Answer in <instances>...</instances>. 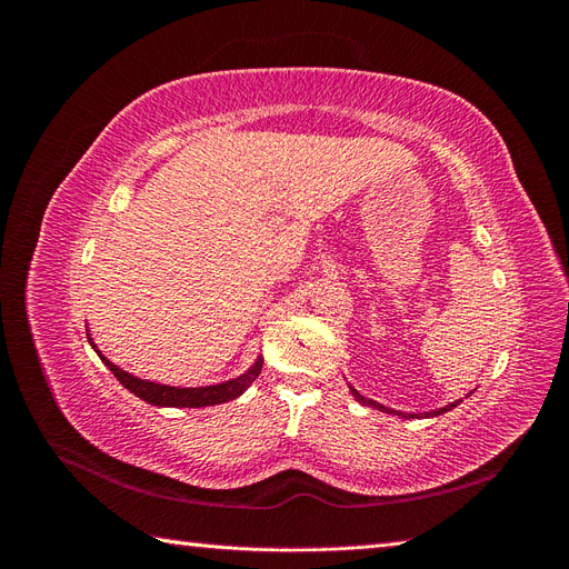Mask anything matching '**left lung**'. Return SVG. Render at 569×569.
<instances>
[{
  "mask_svg": "<svg viewBox=\"0 0 569 569\" xmlns=\"http://www.w3.org/2000/svg\"><path fill=\"white\" fill-rule=\"evenodd\" d=\"M349 391L353 393V399L358 401V403H363V406H370V408H375V410H382V412H393V416H401V418H437V416H443V412H449V410H453L460 401H453V403H449V406H443V408H437V410H429V412H399V410H393V408H387V406H382V403H377V401H372V399H366L363 393H358L351 385H349ZM472 393V391H470Z\"/></svg>",
  "mask_w": 569,
  "mask_h": 569,
  "instance_id": "1",
  "label": "left lung"
}]
</instances>
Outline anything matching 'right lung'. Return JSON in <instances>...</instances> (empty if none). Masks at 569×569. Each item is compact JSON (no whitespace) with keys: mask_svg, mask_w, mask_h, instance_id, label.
I'll return each mask as SVG.
<instances>
[{"mask_svg":"<svg viewBox=\"0 0 569 569\" xmlns=\"http://www.w3.org/2000/svg\"><path fill=\"white\" fill-rule=\"evenodd\" d=\"M88 339L92 343V349L97 351V356L101 358V363H104L116 375V380L120 385H123L128 391H132L134 396H140L142 401H147L151 406H161V408H203V406H216V403L232 401L251 387V382L256 380L258 375H261V368H263V356H258L253 360V366L247 372L234 377V380L220 382V385H209V387H170V385L140 380V377H134V375L126 372L123 368L113 366L111 360L97 349V343L90 337V330H88Z\"/></svg>","mask_w":569,"mask_h":569,"instance_id":"right-lung-1","label":"right lung"}]
</instances>
